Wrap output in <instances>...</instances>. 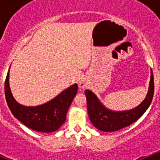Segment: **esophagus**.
Masks as SVG:
<instances>
[{"mask_svg": "<svg viewBox=\"0 0 160 160\" xmlns=\"http://www.w3.org/2000/svg\"><path fill=\"white\" fill-rule=\"evenodd\" d=\"M78 85H79V87H81V88H84V87H87V81H86L84 78L81 79V80L79 81Z\"/></svg>", "mask_w": 160, "mask_h": 160, "instance_id": "1", "label": "esophagus"}]
</instances>
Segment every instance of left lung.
<instances>
[{"instance_id": "left-lung-1", "label": "left lung", "mask_w": 160, "mask_h": 160, "mask_svg": "<svg viewBox=\"0 0 160 160\" xmlns=\"http://www.w3.org/2000/svg\"><path fill=\"white\" fill-rule=\"evenodd\" d=\"M87 111L90 122L100 131H115L131 125L142 116L149 107L154 95V77L152 70L151 81L148 95L144 101L136 108L130 111L114 112L105 108L98 100L95 94L90 90H86Z\"/></svg>"}]
</instances>
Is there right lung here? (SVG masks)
<instances>
[{
  "mask_svg": "<svg viewBox=\"0 0 160 160\" xmlns=\"http://www.w3.org/2000/svg\"><path fill=\"white\" fill-rule=\"evenodd\" d=\"M8 76L9 70L5 82V98L9 110L20 122L33 131L46 133L57 131L64 123L68 109L77 94V84L66 89L46 104L38 107H25L12 97L8 85Z\"/></svg>",
  "mask_w": 160,
  "mask_h": 160,
  "instance_id": "1",
  "label": "right lung"
}]
</instances>
